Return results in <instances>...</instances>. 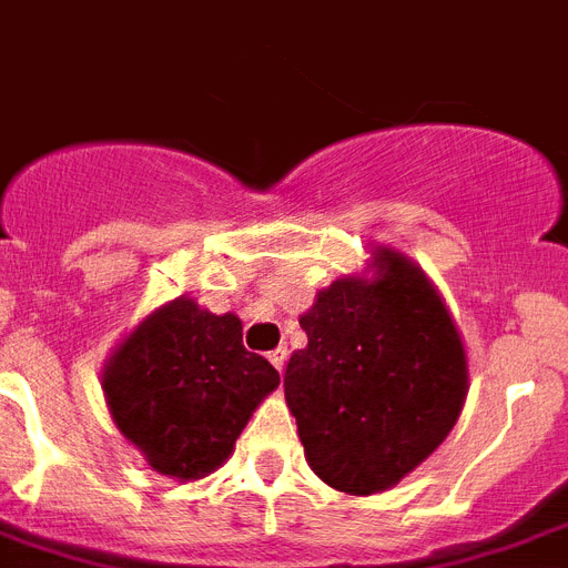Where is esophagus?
Instances as JSON below:
<instances>
[{
	"label": "esophagus",
	"mask_w": 568,
	"mask_h": 568,
	"mask_svg": "<svg viewBox=\"0 0 568 568\" xmlns=\"http://www.w3.org/2000/svg\"><path fill=\"white\" fill-rule=\"evenodd\" d=\"M268 361L276 366V369H280V373H283L285 361H288V349H285V346H276L274 352H268Z\"/></svg>",
	"instance_id": "esophagus-1"
}]
</instances>
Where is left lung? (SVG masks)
<instances>
[{"label":"left lung","mask_w":568,"mask_h":568,"mask_svg":"<svg viewBox=\"0 0 568 568\" xmlns=\"http://www.w3.org/2000/svg\"><path fill=\"white\" fill-rule=\"evenodd\" d=\"M300 314L308 346L285 369L308 468L328 488L369 497L398 485L459 422L468 352L430 276L387 245Z\"/></svg>","instance_id":"1"}]
</instances>
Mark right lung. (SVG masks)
I'll return each instance as SVG.
<instances>
[{"instance_id":"1","label":"right lung","mask_w":568,"mask_h":568,"mask_svg":"<svg viewBox=\"0 0 568 568\" xmlns=\"http://www.w3.org/2000/svg\"><path fill=\"white\" fill-rule=\"evenodd\" d=\"M100 387L121 436L152 470L195 483L231 459L280 373L242 346V321L175 297L138 321L103 364Z\"/></svg>"}]
</instances>
